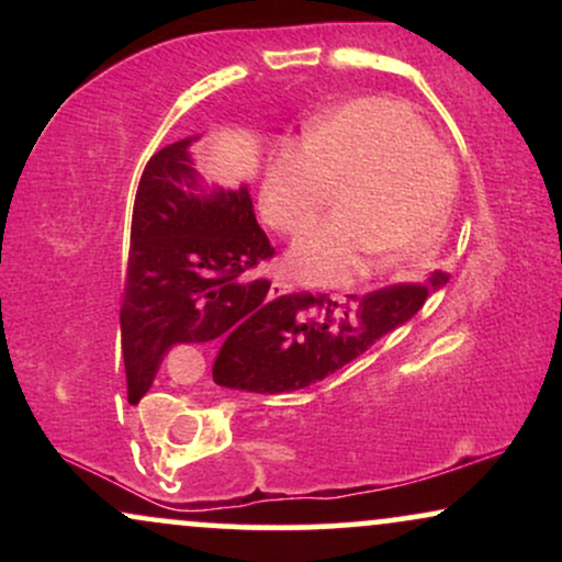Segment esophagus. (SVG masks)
Instances as JSON below:
<instances>
[{"mask_svg": "<svg viewBox=\"0 0 562 562\" xmlns=\"http://www.w3.org/2000/svg\"><path fill=\"white\" fill-rule=\"evenodd\" d=\"M293 290H295L293 282L285 280V277H277V280L272 282V290H269V295H272V299H280V295L293 293Z\"/></svg>", "mask_w": 562, "mask_h": 562, "instance_id": "esophagus-1", "label": "esophagus"}]
</instances>
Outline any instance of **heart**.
<instances>
[{
  "label": "heart",
  "instance_id": "1",
  "mask_svg": "<svg viewBox=\"0 0 562 562\" xmlns=\"http://www.w3.org/2000/svg\"><path fill=\"white\" fill-rule=\"evenodd\" d=\"M454 160L428 124L385 97L348 102L314 126L308 142L280 147L261 187V214L299 235L340 192L338 216L295 240L288 269L303 282L335 285L415 259L447 222Z\"/></svg>",
  "mask_w": 562,
  "mask_h": 562
}]
</instances>
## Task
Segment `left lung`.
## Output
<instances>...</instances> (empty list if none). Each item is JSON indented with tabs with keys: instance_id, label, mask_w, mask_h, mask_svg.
Returning <instances> with one entry per match:
<instances>
[{
	"instance_id": "left-lung-1",
	"label": "left lung",
	"mask_w": 562,
	"mask_h": 562,
	"mask_svg": "<svg viewBox=\"0 0 562 562\" xmlns=\"http://www.w3.org/2000/svg\"><path fill=\"white\" fill-rule=\"evenodd\" d=\"M443 282L447 272H434L423 282H393L346 301L327 293L280 295L267 327L222 346L214 380L250 393H288L319 383L415 317L430 290Z\"/></svg>"
}]
</instances>
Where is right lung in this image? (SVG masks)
<instances>
[{"label":"right lung","instance_id":"1","mask_svg":"<svg viewBox=\"0 0 562 562\" xmlns=\"http://www.w3.org/2000/svg\"><path fill=\"white\" fill-rule=\"evenodd\" d=\"M190 142L166 145L147 160L134 198L121 293V348L132 402L150 389L171 346L216 338L229 344L261 330L280 301H267V277H245L274 256L248 190L198 195Z\"/></svg>","mask_w":562,"mask_h":562}]
</instances>
